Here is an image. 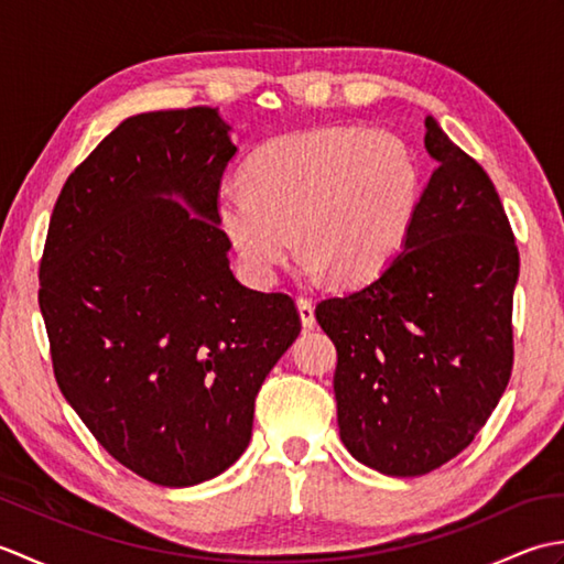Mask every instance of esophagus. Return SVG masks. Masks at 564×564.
<instances>
[{"label": "esophagus", "instance_id": "34e87169", "mask_svg": "<svg viewBox=\"0 0 564 564\" xmlns=\"http://www.w3.org/2000/svg\"><path fill=\"white\" fill-rule=\"evenodd\" d=\"M297 313H301V319H303V327L305 329H313L315 327V305L310 297L305 295H297Z\"/></svg>", "mask_w": 564, "mask_h": 564}]
</instances>
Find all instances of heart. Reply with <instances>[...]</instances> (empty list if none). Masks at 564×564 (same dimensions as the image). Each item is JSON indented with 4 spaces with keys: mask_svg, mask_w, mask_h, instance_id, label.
I'll use <instances>...</instances> for the list:
<instances>
[{
    "mask_svg": "<svg viewBox=\"0 0 564 564\" xmlns=\"http://www.w3.org/2000/svg\"><path fill=\"white\" fill-rule=\"evenodd\" d=\"M245 186L223 191L218 223L251 279L271 281L301 235L310 273L356 285L400 254L424 174L404 138L334 126L263 145L245 166Z\"/></svg>",
    "mask_w": 564,
    "mask_h": 564,
    "instance_id": "b5f03b06",
    "label": "heart"
}]
</instances>
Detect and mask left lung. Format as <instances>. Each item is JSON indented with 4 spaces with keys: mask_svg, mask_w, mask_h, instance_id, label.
<instances>
[{
    "mask_svg": "<svg viewBox=\"0 0 564 564\" xmlns=\"http://www.w3.org/2000/svg\"><path fill=\"white\" fill-rule=\"evenodd\" d=\"M436 170L402 251L378 279L315 310L337 346L344 446L392 477L470 446L513 366L519 249L492 178L426 116Z\"/></svg>",
    "mask_w": 564,
    "mask_h": 564,
    "instance_id": "1",
    "label": "left lung"
}]
</instances>
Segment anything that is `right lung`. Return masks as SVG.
<instances>
[{"label": "right lung", "instance_id": "obj_1", "mask_svg": "<svg viewBox=\"0 0 564 564\" xmlns=\"http://www.w3.org/2000/svg\"><path fill=\"white\" fill-rule=\"evenodd\" d=\"M235 152L218 109L130 116L67 176L47 227L39 305L57 386L162 487L245 453L261 382L301 334L291 295L230 269L218 191Z\"/></svg>", "mask_w": 564, "mask_h": 564}]
</instances>
